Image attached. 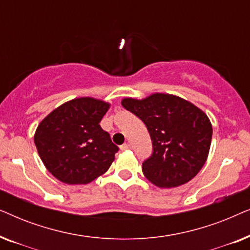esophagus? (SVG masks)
I'll use <instances>...</instances> for the list:
<instances>
[{"label":"esophagus","mask_w":250,"mask_h":250,"mask_svg":"<svg viewBox=\"0 0 250 250\" xmlns=\"http://www.w3.org/2000/svg\"><path fill=\"white\" fill-rule=\"evenodd\" d=\"M129 148H131V146H129L128 143H124V145L121 146V150H122V151H124V150H127V149H129Z\"/></svg>","instance_id":"obj_1"}]
</instances>
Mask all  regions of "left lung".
Wrapping results in <instances>:
<instances>
[{
  "label": "left lung",
  "instance_id": "8db88e82",
  "mask_svg": "<svg viewBox=\"0 0 250 250\" xmlns=\"http://www.w3.org/2000/svg\"><path fill=\"white\" fill-rule=\"evenodd\" d=\"M126 110L141 119L152 141V153L142 164L145 176L160 188L189 182L203 168L213 128L207 115L189 101L156 93L143 100L126 98Z\"/></svg>",
  "mask_w": 250,
  "mask_h": 250
}]
</instances>
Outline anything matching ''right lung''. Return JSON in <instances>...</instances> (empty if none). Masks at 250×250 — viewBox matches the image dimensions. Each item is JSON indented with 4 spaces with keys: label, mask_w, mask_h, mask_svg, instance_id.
Returning a JSON list of instances; mask_svg holds the SVG:
<instances>
[{
    "label": "right lung",
    "mask_w": 250,
    "mask_h": 250,
    "mask_svg": "<svg viewBox=\"0 0 250 250\" xmlns=\"http://www.w3.org/2000/svg\"><path fill=\"white\" fill-rule=\"evenodd\" d=\"M109 104L78 98L40 123L34 141L47 170L61 182L87 184L105 173L119 148L99 125Z\"/></svg>",
    "instance_id": "add662e5"
}]
</instances>
